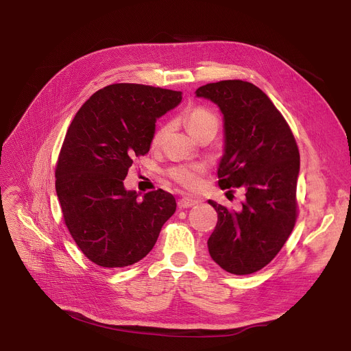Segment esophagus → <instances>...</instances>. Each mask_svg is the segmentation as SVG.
Returning a JSON list of instances; mask_svg holds the SVG:
<instances>
[{"label":"esophagus","instance_id":"1","mask_svg":"<svg viewBox=\"0 0 351 351\" xmlns=\"http://www.w3.org/2000/svg\"><path fill=\"white\" fill-rule=\"evenodd\" d=\"M196 204H199V200H197V199H193V197H182V199L178 200L179 209H188V208L195 206Z\"/></svg>","mask_w":351,"mask_h":351}]
</instances>
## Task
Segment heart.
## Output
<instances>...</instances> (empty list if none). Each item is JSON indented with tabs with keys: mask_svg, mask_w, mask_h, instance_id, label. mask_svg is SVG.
<instances>
[{
	"mask_svg": "<svg viewBox=\"0 0 351 351\" xmlns=\"http://www.w3.org/2000/svg\"><path fill=\"white\" fill-rule=\"evenodd\" d=\"M185 125L188 128V131L191 132V135L196 136L199 132L206 131V129H216L217 131L219 121L212 110H209L208 108H204V106H197V108L191 109L186 114ZM163 132H165V128H160L159 131L155 132L154 139H152L154 145H158L160 142ZM204 172H205L204 165L185 163V165L173 166V168L169 171V176L176 183H179L180 186L186 188V189H195L199 186L200 176Z\"/></svg>",
	"mask_w": 351,
	"mask_h": 351,
	"instance_id": "b5f03b06",
	"label": "heart"
}]
</instances>
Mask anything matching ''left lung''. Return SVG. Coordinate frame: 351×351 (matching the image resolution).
<instances>
[{"label": "left lung", "instance_id": "obj_1", "mask_svg": "<svg viewBox=\"0 0 351 351\" xmlns=\"http://www.w3.org/2000/svg\"><path fill=\"white\" fill-rule=\"evenodd\" d=\"M223 115L220 189H245L241 210L208 200L217 223L208 241L212 259L232 274H250L269 265L290 236L298 216L300 155L290 128L256 85L229 80L196 89Z\"/></svg>", "mask_w": 351, "mask_h": 351}]
</instances>
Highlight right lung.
<instances>
[{"mask_svg":"<svg viewBox=\"0 0 351 351\" xmlns=\"http://www.w3.org/2000/svg\"><path fill=\"white\" fill-rule=\"evenodd\" d=\"M180 101L179 90L114 84L97 90L71 122L55 189L72 239L95 265L117 269L139 262L175 213L171 193L158 189L138 200L123 179L134 158L149 152L156 119Z\"/></svg>","mask_w":351,"mask_h":351,"instance_id":"right-lung-1","label":"right lung"}]
</instances>
